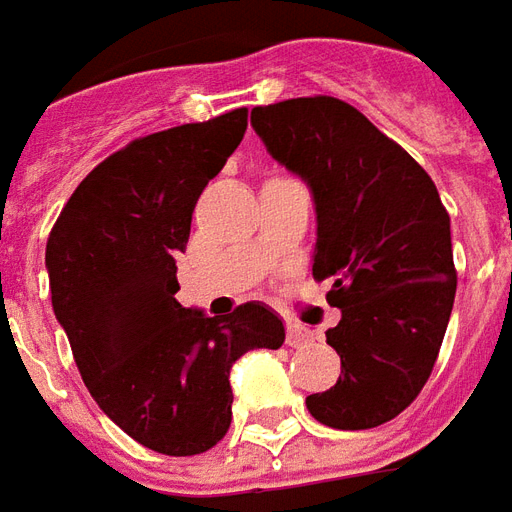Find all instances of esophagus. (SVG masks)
<instances>
[{"instance_id":"34e87169","label":"esophagus","mask_w":512,"mask_h":512,"mask_svg":"<svg viewBox=\"0 0 512 512\" xmlns=\"http://www.w3.org/2000/svg\"><path fill=\"white\" fill-rule=\"evenodd\" d=\"M311 338H313V335L308 333V330H305L302 324L289 322V327H286V343H289V346H302V343H308Z\"/></svg>"}]
</instances>
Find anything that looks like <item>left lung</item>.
<instances>
[{
    "instance_id": "left-lung-1",
    "label": "left lung",
    "mask_w": 512,
    "mask_h": 512,
    "mask_svg": "<svg viewBox=\"0 0 512 512\" xmlns=\"http://www.w3.org/2000/svg\"><path fill=\"white\" fill-rule=\"evenodd\" d=\"M251 125L311 188L313 278L333 283L327 302L341 308L327 330L341 376L305 406L330 428H376L434 371L455 300L450 215L423 166L343 100L256 106Z\"/></svg>"
}]
</instances>
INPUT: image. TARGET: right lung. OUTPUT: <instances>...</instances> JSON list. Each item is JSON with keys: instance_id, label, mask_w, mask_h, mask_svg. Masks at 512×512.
Listing matches in <instances>:
<instances>
[{"instance_id": "obj_1", "label": "right lung", "mask_w": 512, "mask_h": 512, "mask_svg": "<svg viewBox=\"0 0 512 512\" xmlns=\"http://www.w3.org/2000/svg\"><path fill=\"white\" fill-rule=\"evenodd\" d=\"M248 128V108L136 138L89 171L48 234L51 305L92 398L138 445L207 453L231 423V365L278 349L261 302L229 316L182 308L177 253L190 218Z\"/></svg>"}]
</instances>
